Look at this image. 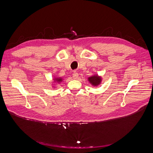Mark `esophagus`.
Instances as JSON below:
<instances>
[{
    "mask_svg": "<svg viewBox=\"0 0 153 153\" xmlns=\"http://www.w3.org/2000/svg\"><path fill=\"white\" fill-rule=\"evenodd\" d=\"M73 77L74 79H77L78 77V73L76 71H74V73H73Z\"/></svg>",
    "mask_w": 153,
    "mask_h": 153,
    "instance_id": "esophagus-1",
    "label": "esophagus"
}]
</instances>
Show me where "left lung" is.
<instances>
[{
	"instance_id": "obj_1",
	"label": "left lung",
	"mask_w": 153,
	"mask_h": 153,
	"mask_svg": "<svg viewBox=\"0 0 153 153\" xmlns=\"http://www.w3.org/2000/svg\"><path fill=\"white\" fill-rule=\"evenodd\" d=\"M89 80L92 85H98L101 82V78L96 75V76L89 77Z\"/></svg>"
}]
</instances>
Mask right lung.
<instances>
[{"label":"right lung","instance_id":"right-lung-1","mask_svg":"<svg viewBox=\"0 0 153 153\" xmlns=\"http://www.w3.org/2000/svg\"><path fill=\"white\" fill-rule=\"evenodd\" d=\"M56 80H57V81H58V82H61V80H62V79H61V78H56Z\"/></svg>","mask_w":153,"mask_h":153}]
</instances>
